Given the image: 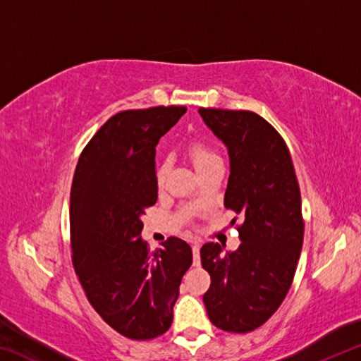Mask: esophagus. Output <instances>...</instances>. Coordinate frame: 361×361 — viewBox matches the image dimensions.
I'll list each match as a JSON object with an SVG mask.
<instances>
[{
    "mask_svg": "<svg viewBox=\"0 0 361 361\" xmlns=\"http://www.w3.org/2000/svg\"><path fill=\"white\" fill-rule=\"evenodd\" d=\"M192 258H194V266H199V264H200L199 245H192Z\"/></svg>",
    "mask_w": 361,
    "mask_h": 361,
    "instance_id": "esophagus-1",
    "label": "esophagus"
}]
</instances>
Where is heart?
Returning a JSON list of instances; mask_svg holds the SVG:
<instances>
[{
	"label": "heart",
	"instance_id": "obj_1",
	"mask_svg": "<svg viewBox=\"0 0 361 361\" xmlns=\"http://www.w3.org/2000/svg\"><path fill=\"white\" fill-rule=\"evenodd\" d=\"M188 156L191 159L194 169L197 170V173L204 172V170L215 167V166H221V157L218 156V152L213 149V146L210 143L204 142V140H191L188 145ZM169 172V162L162 161L157 164L156 169V180L159 185H162L164 180H166Z\"/></svg>",
	"mask_w": 361,
	"mask_h": 361
}]
</instances>
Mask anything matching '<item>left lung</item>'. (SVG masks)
I'll use <instances>...</instances> for the list:
<instances>
[{"label": "left lung", "instance_id": "left-lung-1", "mask_svg": "<svg viewBox=\"0 0 361 361\" xmlns=\"http://www.w3.org/2000/svg\"><path fill=\"white\" fill-rule=\"evenodd\" d=\"M199 114L228 149L224 207L242 216L235 252L223 253L213 242L200 248L212 277L204 304L216 328L248 333L280 307L295 277L304 237L301 192L290 151L266 119L216 108Z\"/></svg>", "mask_w": 361, "mask_h": 361}]
</instances>
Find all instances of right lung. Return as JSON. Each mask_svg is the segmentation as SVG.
Returning a JSON list of instances; mask_svg holds the SVG:
<instances>
[{
  "mask_svg": "<svg viewBox=\"0 0 361 361\" xmlns=\"http://www.w3.org/2000/svg\"><path fill=\"white\" fill-rule=\"evenodd\" d=\"M185 106L129 109L109 118L79 157L70 195L73 266L89 302L129 339L167 331L192 250L170 237L149 252L142 216L157 200L156 146Z\"/></svg>",
  "mask_w": 361,
  "mask_h": 361,
  "instance_id": "add662e5",
  "label": "right lung"
}]
</instances>
